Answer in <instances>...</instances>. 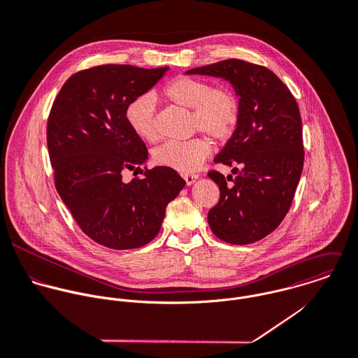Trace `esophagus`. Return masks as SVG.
<instances>
[{
  "instance_id": "esophagus-1",
  "label": "esophagus",
  "mask_w": 358,
  "mask_h": 358,
  "mask_svg": "<svg viewBox=\"0 0 358 358\" xmlns=\"http://www.w3.org/2000/svg\"><path fill=\"white\" fill-rule=\"evenodd\" d=\"M182 177H184V180H185L187 185H191V184H194V182H195V180L198 178V174H194V173H188V174H184Z\"/></svg>"
}]
</instances>
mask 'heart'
<instances>
[{
    "label": "heart",
    "instance_id": "obj_1",
    "mask_svg": "<svg viewBox=\"0 0 358 358\" xmlns=\"http://www.w3.org/2000/svg\"><path fill=\"white\" fill-rule=\"evenodd\" d=\"M163 96L178 107L192 110V131L203 132L215 142L227 141L238 125L240 97L230 86L213 87L208 79L181 75L164 86ZM155 115L156 100L150 93L135 97L125 108L127 124L143 141L157 139ZM209 152V141L205 136H198L185 142H167L155 150L153 159L160 166L180 173H191L202 164Z\"/></svg>",
    "mask_w": 358,
    "mask_h": 358
}]
</instances>
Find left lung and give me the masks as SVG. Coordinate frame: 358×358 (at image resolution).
<instances>
[{
  "label": "left lung",
  "mask_w": 358,
  "mask_h": 358,
  "mask_svg": "<svg viewBox=\"0 0 358 358\" xmlns=\"http://www.w3.org/2000/svg\"><path fill=\"white\" fill-rule=\"evenodd\" d=\"M187 73L224 78L241 104L238 125L215 157L216 163L233 166L237 176L226 180L216 170L208 173L220 189L208 223L229 244L259 241L283 222L301 177L304 145L299 104L271 69L244 59L230 58Z\"/></svg>",
  "instance_id": "1"
}]
</instances>
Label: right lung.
<instances>
[{
  "label": "right lung",
  "instance_id": "right-lung-1",
  "mask_svg": "<svg viewBox=\"0 0 358 358\" xmlns=\"http://www.w3.org/2000/svg\"><path fill=\"white\" fill-rule=\"evenodd\" d=\"M167 71L122 64L92 66L62 85L50 110L47 148L55 188L80 230L111 250L150 243L169 202L185 185L173 169H141L148 149L125 121L128 103ZM127 169L144 176L125 183L122 173Z\"/></svg>",
  "mask_w": 358,
  "mask_h": 358
}]
</instances>
